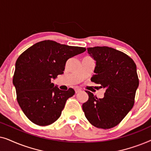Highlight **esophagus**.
Wrapping results in <instances>:
<instances>
[{"label": "esophagus", "mask_w": 151, "mask_h": 151, "mask_svg": "<svg viewBox=\"0 0 151 151\" xmlns=\"http://www.w3.org/2000/svg\"><path fill=\"white\" fill-rule=\"evenodd\" d=\"M80 91H81V88H78V87H76L75 88L76 93H79Z\"/></svg>", "instance_id": "34e87169"}]
</instances>
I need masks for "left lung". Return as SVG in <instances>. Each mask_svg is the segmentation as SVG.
Here are the masks:
<instances>
[{
  "label": "left lung",
  "mask_w": 151,
  "mask_h": 151,
  "mask_svg": "<svg viewBox=\"0 0 151 151\" xmlns=\"http://www.w3.org/2000/svg\"><path fill=\"white\" fill-rule=\"evenodd\" d=\"M96 61L91 80L106 88L102 99L86 91L88 99L82 104L88 121L99 129H108L119 124L135 103L139 78L136 65L126 53L109 47L87 48Z\"/></svg>",
  "instance_id": "1"
}]
</instances>
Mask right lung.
<instances>
[{
    "label": "right lung",
    "mask_w": 151,
    "mask_h": 151,
    "mask_svg": "<svg viewBox=\"0 0 151 151\" xmlns=\"http://www.w3.org/2000/svg\"><path fill=\"white\" fill-rule=\"evenodd\" d=\"M85 51L84 47L47 40L32 45L18 58L13 84L18 104L31 122L48 126L60 117L67 99L75 91L60 90L51 79L64 73L68 59Z\"/></svg>",
    "instance_id": "obj_1"
}]
</instances>
